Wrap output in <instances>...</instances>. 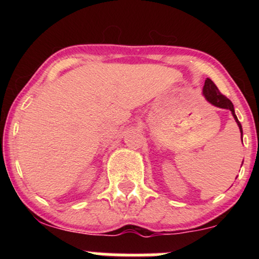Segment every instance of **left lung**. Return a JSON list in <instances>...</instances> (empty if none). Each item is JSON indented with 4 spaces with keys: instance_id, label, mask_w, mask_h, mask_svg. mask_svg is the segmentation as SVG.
I'll list each match as a JSON object with an SVG mask.
<instances>
[{
    "instance_id": "obj_1",
    "label": "left lung",
    "mask_w": 259,
    "mask_h": 259,
    "mask_svg": "<svg viewBox=\"0 0 259 259\" xmlns=\"http://www.w3.org/2000/svg\"><path fill=\"white\" fill-rule=\"evenodd\" d=\"M203 96H204V99H206L208 102L210 103V105L218 107V108L229 109V111L231 112V114H233L235 121H236L237 126H239L240 133H241V140H242V126H241V123H240L239 119H237L236 114H235L234 105L231 103L230 100L227 99L224 95H222L221 92H219L218 88H217L214 82H213L210 79H207L206 81H204ZM242 163H243V160H242Z\"/></svg>"
}]
</instances>
